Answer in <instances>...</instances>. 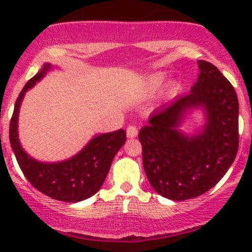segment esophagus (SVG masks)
I'll use <instances>...</instances> for the list:
<instances>
[{
  "label": "esophagus",
  "instance_id": "1",
  "mask_svg": "<svg viewBox=\"0 0 252 252\" xmlns=\"http://www.w3.org/2000/svg\"><path fill=\"white\" fill-rule=\"evenodd\" d=\"M136 135H138V129H136V126H129L128 128H126V136L131 139V138H135Z\"/></svg>",
  "mask_w": 252,
  "mask_h": 252
}]
</instances>
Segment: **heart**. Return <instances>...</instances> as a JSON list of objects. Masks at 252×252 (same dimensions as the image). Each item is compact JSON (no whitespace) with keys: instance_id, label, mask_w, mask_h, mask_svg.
Masks as SVG:
<instances>
[{"instance_id":"1","label":"heart","mask_w":252,"mask_h":252,"mask_svg":"<svg viewBox=\"0 0 252 252\" xmlns=\"http://www.w3.org/2000/svg\"><path fill=\"white\" fill-rule=\"evenodd\" d=\"M169 74L166 70H158V72L152 73L151 75H149L144 81L141 83L140 89H139V95L141 97H149V96L155 95L164 84L168 81ZM178 90V84L173 83L169 85L168 93L174 94Z\"/></svg>"}]
</instances>
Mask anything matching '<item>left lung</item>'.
<instances>
[{"instance_id": "1", "label": "left lung", "mask_w": 252, "mask_h": 252, "mask_svg": "<svg viewBox=\"0 0 252 252\" xmlns=\"http://www.w3.org/2000/svg\"><path fill=\"white\" fill-rule=\"evenodd\" d=\"M189 94L155 110L139 131L142 163L151 187L182 201L208 191L227 173L239 147V102L232 84L206 61ZM202 108L206 123L188 136L180 130L188 111Z\"/></svg>"}]
</instances>
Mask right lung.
Returning a JSON list of instances; mask_svg holds the SVG:
<instances>
[{"label": "right lung", "instance_id": "right-lung-1", "mask_svg": "<svg viewBox=\"0 0 252 252\" xmlns=\"http://www.w3.org/2000/svg\"><path fill=\"white\" fill-rule=\"evenodd\" d=\"M52 69L45 63L23 88L14 105L9 124V141L20 169L30 184L42 194L64 202H79L89 199L100 190L107 177L114 156L126 140L123 129L97 134L79 154L65 161L40 162L24 151L18 138V116L25 93Z\"/></svg>", "mask_w": 252, "mask_h": 252}]
</instances>
